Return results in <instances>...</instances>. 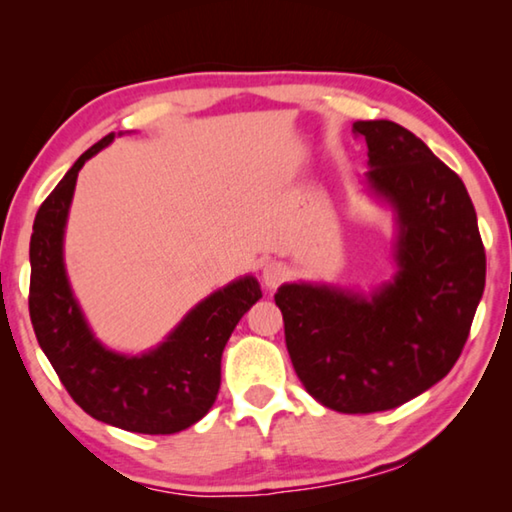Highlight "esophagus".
Wrapping results in <instances>:
<instances>
[{
	"label": "esophagus",
	"mask_w": 512,
	"mask_h": 512,
	"mask_svg": "<svg viewBox=\"0 0 512 512\" xmlns=\"http://www.w3.org/2000/svg\"><path fill=\"white\" fill-rule=\"evenodd\" d=\"M287 275H289V268L282 262H268L262 268V280L268 289H275L277 284H282L287 280Z\"/></svg>",
	"instance_id": "34e87169"
}]
</instances>
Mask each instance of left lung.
Here are the masks:
<instances>
[{
  "label": "left lung",
  "mask_w": 512,
  "mask_h": 512,
  "mask_svg": "<svg viewBox=\"0 0 512 512\" xmlns=\"http://www.w3.org/2000/svg\"><path fill=\"white\" fill-rule=\"evenodd\" d=\"M368 146L366 187L395 219L391 280L370 291L287 282L275 293L302 386L327 409H395L438 384L470 334L485 250L463 180L388 119L354 121Z\"/></svg>",
  "instance_id": "8db88e82"
}]
</instances>
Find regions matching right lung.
I'll list each match as a JSON object with an SVG mask.
<instances>
[{"label": "right lung", "mask_w": 512, "mask_h": 512, "mask_svg": "<svg viewBox=\"0 0 512 512\" xmlns=\"http://www.w3.org/2000/svg\"><path fill=\"white\" fill-rule=\"evenodd\" d=\"M112 140L115 133L90 146L40 205L29 248V314L42 352L85 413L124 431L164 436L192 427L212 409L225 343L262 289L257 277L244 275L189 309L158 348L142 354L106 348L69 284L65 228L79 171Z\"/></svg>", "instance_id": "obj_1"}]
</instances>
